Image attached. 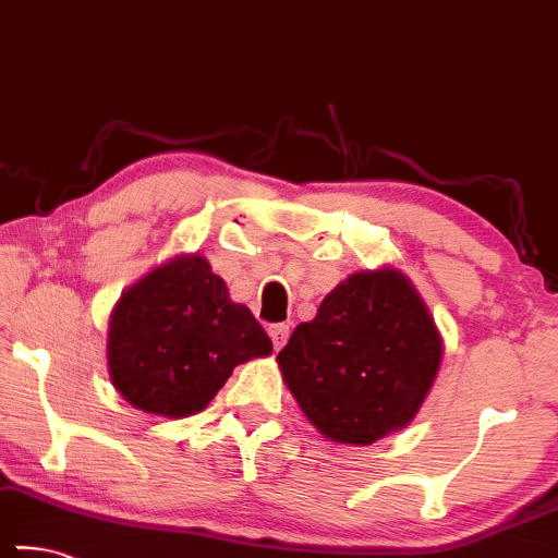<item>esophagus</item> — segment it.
<instances>
[{
  "mask_svg": "<svg viewBox=\"0 0 558 558\" xmlns=\"http://www.w3.org/2000/svg\"><path fill=\"white\" fill-rule=\"evenodd\" d=\"M269 337L274 342V350H281L289 339V325H271L269 327Z\"/></svg>",
  "mask_w": 558,
  "mask_h": 558,
  "instance_id": "obj_1",
  "label": "esophagus"
}]
</instances>
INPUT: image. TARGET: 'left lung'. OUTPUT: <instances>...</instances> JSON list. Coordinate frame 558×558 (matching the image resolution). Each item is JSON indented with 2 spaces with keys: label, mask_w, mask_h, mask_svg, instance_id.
Wrapping results in <instances>:
<instances>
[{
  "label": "left lung",
  "mask_w": 558,
  "mask_h": 558,
  "mask_svg": "<svg viewBox=\"0 0 558 558\" xmlns=\"http://www.w3.org/2000/svg\"><path fill=\"white\" fill-rule=\"evenodd\" d=\"M277 362L327 440L373 446L415 420L438 377L442 337L408 274L385 264L339 281Z\"/></svg>",
  "instance_id": "obj_1"
}]
</instances>
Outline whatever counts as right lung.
<instances>
[{"mask_svg": "<svg viewBox=\"0 0 558 558\" xmlns=\"http://www.w3.org/2000/svg\"><path fill=\"white\" fill-rule=\"evenodd\" d=\"M266 354L271 339L198 252L158 264L120 294L110 314V383L148 415L201 413L233 367Z\"/></svg>", "mask_w": 558, "mask_h": 558, "instance_id": "obj_1", "label": "right lung"}]
</instances>
